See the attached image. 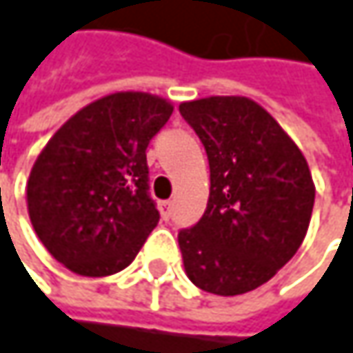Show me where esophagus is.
<instances>
[{
    "mask_svg": "<svg viewBox=\"0 0 353 353\" xmlns=\"http://www.w3.org/2000/svg\"><path fill=\"white\" fill-rule=\"evenodd\" d=\"M172 210H174V202L165 200V202H161V204H159V212H161V219H163V221H170Z\"/></svg>",
    "mask_w": 353,
    "mask_h": 353,
    "instance_id": "obj_1",
    "label": "esophagus"
}]
</instances>
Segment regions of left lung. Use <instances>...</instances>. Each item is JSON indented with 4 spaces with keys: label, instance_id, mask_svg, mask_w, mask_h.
Wrapping results in <instances>:
<instances>
[{
    "label": "left lung",
    "instance_id": "1",
    "mask_svg": "<svg viewBox=\"0 0 353 353\" xmlns=\"http://www.w3.org/2000/svg\"><path fill=\"white\" fill-rule=\"evenodd\" d=\"M210 165L202 219L177 235L188 278L219 296L265 284L303 243L315 183L296 143L268 110L243 96L179 104Z\"/></svg>",
    "mask_w": 353,
    "mask_h": 353
}]
</instances>
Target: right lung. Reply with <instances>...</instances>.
<instances>
[{
  "mask_svg": "<svg viewBox=\"0 0 353 353\" xmlns=\"http://www.w3.org/2000/svg\"><path fill=\"white\" fill-rule=\"evenodd\" d=\"M172 112L153 94H110L73 114L36 157L26 185L30 223L67 270L112 276L157 227L145 151Z\"/></svg>",
  "mask_w": 353,
  "mask_h": 353,
  "instance_id": "obj_1",
  "label": "right lung"
}]
</instances>
